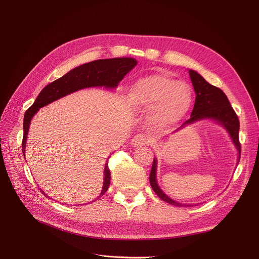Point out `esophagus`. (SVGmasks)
<instances>
[{"label":"esophagus","mask_w":259,"mask_h":259,"mask_svg":"<svg viewBox=\"0 0 259 259\" xmlns=\"http://www.w3.org/2000/svg\"><path fill=\"white\" fill-rule=\"evenodd\" d=\"M149 143V140L145 137L144 134H137L131 141V145L133 147H141L144 145H147Z\"/></svg>","instance_id":"esophagus-1"}]
</instances>
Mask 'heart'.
<instances>
[{
  "label": "heart",
  "instance_id": "heart-1",
  "mask_svg": "<svg viewBox=\"0 0 259 259\" xmlns=\"http://www.w3.org/2000/svg\"><path fill=\"white\" fill-rule=\"evenodd\" d=\"M191 102L192 93L188 85L165 74L140 78L129 92V104L133 108L152 109V120L162 127L181 120Z\"/></svg>",
  "mask_w": 259,
  "mask_h": 259
}]
</instances>
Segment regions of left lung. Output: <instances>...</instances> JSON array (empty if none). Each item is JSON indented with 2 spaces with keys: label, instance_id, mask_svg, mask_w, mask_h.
I'll return each mask as SVG.
<instances>
[{
  "label": "left lung",
  "instance_id": "8db88e82",
  "mask_svg": "<svg viewBox=\"0 0 259 259\" xmlns=\"http://www.w3.org/2000/svg\"><path fill=\"white\" fill-rule=\"evenodd\" d=\"M190 77H191L192 85L196 94L194 108L191 113V117L186 120L184 124L176 130L179 131L183 127L193 124V122L201 119H213L219 122L220 125L226 128L228 131L231 140H232L234 146L238 151V161L240 159V143H239V120L238 117L231 106L227 95L220 88H217L203 78L199 73L194 70H189ZM156 158L153 159V164L150 172V185L156 195L164 201L170 203V205L176 207H190L194 205H186V203L176 202L175 200L168 197L164 192L161 191L160 188L156 182Z\"/></svg>",
  "mask_w": 259,
  "mask_h": 259
}]
</instances>
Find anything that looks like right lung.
Returning a JSON list of instances; mask_svg holds the SVG:
<instances>
[{"label":"right lung","mask_w":259,"mask_h":259,"mask_svg":"<svg viewBox=\"0 0 259 259\" xmlns=\"http://www.w3.org/2000/svg\"><path fill=\"white\" fill-rule=\"evenodd\" d=\"M138 61L133 58H115V59H106V60H97L84 65H80L74 69L67 72L64 76L56 79L49 85H47L42 91H40L35 99L32 106L25 112L24 115V135L22 142V151L25 155V147L27 135H28L29 125L31 118L42 108L54 101H57L67 94H70L77 90L90 88V87H105L109 89L116 88L119 81L124 78V76L132 70L137 66ZM109 158V157H108ZM111 174L108 168V160L105 164L104 169V185L100 197H102L110 185ZM42 192L45 196L43 191ZM48 197V196H47ZM97 198V199H98ZM94 199V200H97ZM92 200V201H94ZM79 206V205H77Z\"/></svg>","instance_id":"right-lung-1"}]
</instances>
